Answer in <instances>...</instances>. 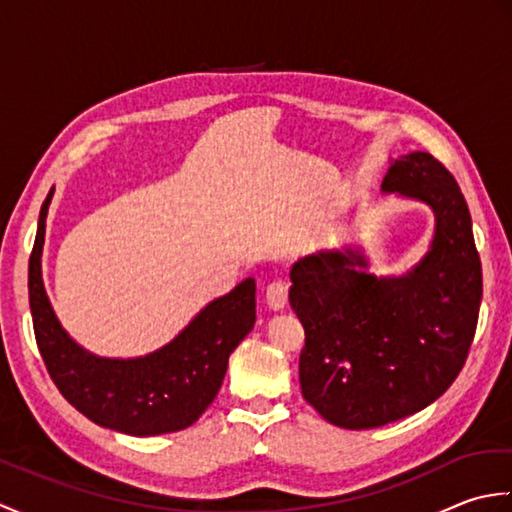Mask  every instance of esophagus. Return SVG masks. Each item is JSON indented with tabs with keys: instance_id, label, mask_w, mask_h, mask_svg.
I'll return each mask as SVG.
<instances>
[{
	"instance_id": "34e87169",
	"label": "esophagus",
	"mask_w": 512,
	"mask_h": 512,
	"mask_svg": "<svg viewBox=\"0 0 512 512\" xmlns=\"http://www.w3.org/2000/svg\"><path fill=\"white\" fill-rule=\"evenodd\" d=\"M266 301L273 310H281L288 303V284L281 279L270 281L266 288Z\"/></svg>"
}]
</instances>
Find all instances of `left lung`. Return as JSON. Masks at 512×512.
<instances>
[{
  "mask_svg": "<svg viewBox=\"0 0 512 512\" xmlns=\"http://www.w3.org/2000/svg\"><path fill=\"white\" fill-rule=\"evenodd\" d=\"M383 191L436 211L429 255L398 279L354 270L365 259L321 253L290 270V306L306 330L299 383L319 416L343 429H376L431 405L469 356L482 301V264L460 184L442 162H391Z\"/></svg>",
  "mask_w": 512,
  "mask_h": 512,
  "instance_id": "left-lung-1",
  "label": "left lung"
}]
</instances>
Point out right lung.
I'll return each instance as SVG.
<instances>
[{
	"mask_svg": "<svg viewBox=\"0 0 512 512\" xmlns=\"http://www.w3.org/2000/svg\"><path fill=\"white\" fill-rule=\"evenodd\" d=\"M52 189L39 213L28 262V297L37 347L61 396L101 427L129 436L182 431L220 391L228 356L255 325V279L209 303L162 350L118 361L81 350L63 332L41 281V248Z\"/></svg>",
	"mask_w": 512,
	"mask_h": 512,
	"instance_id": "1",
	"label": "right lung"
}]
</instances>
